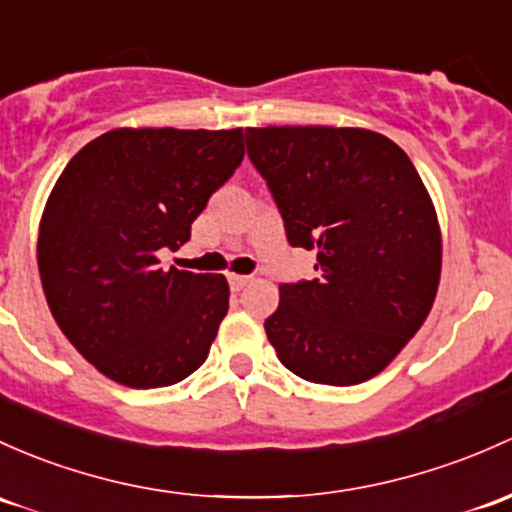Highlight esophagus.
<instances>
[{"label": "esophagus", "instance_id": "1", "mask_svg": "<svg viewBox=\"0 0 512 512\" xmlns=\"http://www.w3.org/2000/svg\"><path fill=\"white\" fill-rule=\"evenodd\" d=\"M228 282H230V287H233V292H240L242 287H247V284H250V277H247V274H230Z\"/></svg>", "mask_w": 512, "mask_h": 512}]
</instances>
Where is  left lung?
<instances>
[{"label":"left lung","mask_w":512,"mask_h":512,"mask_svg":"<svg viewBox=\"0 0 512 512\" xmlns=\"http://www.w3.org/2000/svg\"><path fill=\"white\" fill-rule=\"evenodd\" d=\"M245 139L289 245L316 252V277L279 284L265 321L277 358L309 383L370 380L437 297L441 235L427 188L410 157L370 129L252 127Z\"/></svg>","instance_id":"1"}]
</instances>
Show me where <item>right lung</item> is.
<instances>
[{
	"label": "right lung",
	"mask_w": 512,
	"mask_h": 512,
	"mask_svg": "<svg viewBox=\"0 0 512 512\" xmlns=\"http://www.w3.org/2000/svg\"><path fill=\"white\" fill-rule=\"evenodd\" d=\"M242 129H112L68 161L39 228L51 314L115 383L152 390L208 358L230 289L223 274L161 270L157 252L191 223L245 157Z\"/></svg>",
	"instance_id": "obj_1"
}]
</instances>
